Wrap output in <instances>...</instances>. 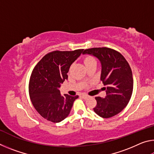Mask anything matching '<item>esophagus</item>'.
Here are the masks:
<instances>
[{
	"label": "esophagus",
	"mask_w": 154,
	"mask_h": 154,
	"mask_svg": "<svg viewBox=\"0 0 154 154\" xmlns=\"http://www.w3.org/2000/svg\"><path fill=\"white\" fill-rule=\"evenodd\" d=\"M82 97L83 99H87L88 97H89V96L87 95V94H82Z\"/></svg>",
	"instance_id": "34e87169"
}]
</instances>
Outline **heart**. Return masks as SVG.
<instances>
[{
    "label": "heart",
    "instance_id": "1",
    "mask_svg": "<svg viewBox=\"0 0 154 154\" xmlns=\"http://www.w3.org/2000/svg\"><path fill=\"white\" fill-rule=\"evenodd\" d=\"M83 62H84V64L86 66H89V65L92 64L96 63L95 58L92 56H85L84 58H83Z\"/></svg>",
    "mask_w": 154,
    "mask_h": 154
}]
</instances>
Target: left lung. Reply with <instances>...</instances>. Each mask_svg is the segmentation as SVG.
<instances>
[{
  "mask_svg": "<svg viewBox=\"0 0 154 154\" xmlns=\"http://www.w3.org/2000/svg\"><path fill=\"white\" fill-rule=\"evenodd\" d=\"M83 54L94 56L100 61V80L106 86L105 98L95 97L97 104L94 111L103 118H111L120 113L131 98L133 91L132 70L124 57L111 48L104 47L87 49Z\"/></svg>",
  "mask_w": 154,
  "mask_h": 154,
  "instance_id": "8db88e82",
  "label": "left lung"
}]
</instances>
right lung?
<instances>
[{
    "instance_id": "add662e5",
    "label": "right lung",
    "mask_w": 154,
    "mask_h": 154,
    "mask_svg": "<svg viewBox=\"0 0 154 154\" xmlns=\"http://www.w3.org/2000/svg\"><path fill=\"white\" fill-rule=\"evenodd\" d=\"M83 51L80 49L49 52L33 69L28 84L29 95L34 107L44 119L57 123L69 116L79 96H62L59 88L68 79L67 72L72 62Z\"/></svg>"
}]
</instances>
